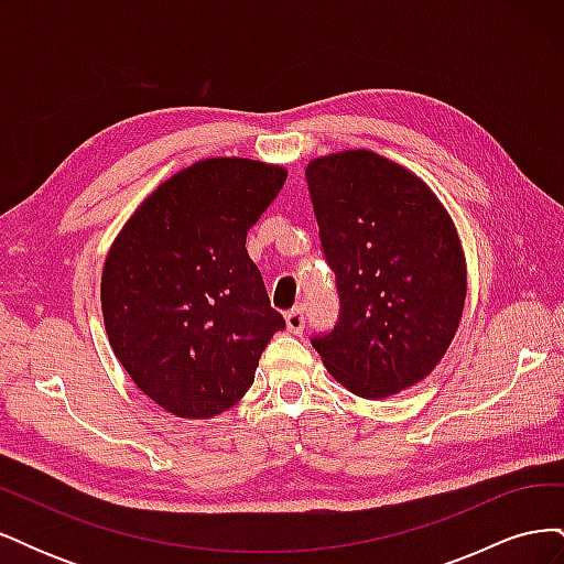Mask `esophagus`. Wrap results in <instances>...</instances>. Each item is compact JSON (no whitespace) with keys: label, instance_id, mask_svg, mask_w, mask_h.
<instances>
[{"label":"esophagus","instance_id":"34e87169","mask_svg":"<svg viewBox=\"0 0 564 564\" xmlns=\"http://www.w3.org/2000/svg\"><path fill=\"white\" fill-rule=\"evenodd\" d=\"M284 319H286V329L289 332L301 334L303 327H305V305H296V308H292V311L284 315Z\"/></svg>","mask_w":564,"mask_h":564}]
</instances>
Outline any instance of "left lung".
Wrapping results in <instances>:
<instances>
[{
	"instance_id": "left-lung-1",
	"label": "left lung",
	"mask_w": 564,
	"mask_h": 564,
	"mask_svg": "<svg viewBox=\"0 0 564 564\" xmlns=\"http://www.w3.org/2000/svg\"><path fill=\"white\" fill-rule=\"evenodd\" d=\"M305 181L338 292L336 327L311 344L355 395H395L429 377L458 329L456 228L429 185L371 150L317 158Z\"/></svg>"
}]
</instances>
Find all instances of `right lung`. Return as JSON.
<instances>
[{
    "label": "right lung",
    "mask_w": 564,
    "mask_h": 564,
    "mask_svg": "<svg viewBox=\"0 0 564 564\" xmlns=\"http://www.w3.org/2000/svg\"><path fill=\"white\" fill-rule=\"evenodd\" d=\"M286 169L245 158L195 162L145 197L110 247L100 280L117 360L181 419H212L245 398L272 334L247 232Z\"/></svg>",
    "instance_id": "add662e5"
}]
</instances>
